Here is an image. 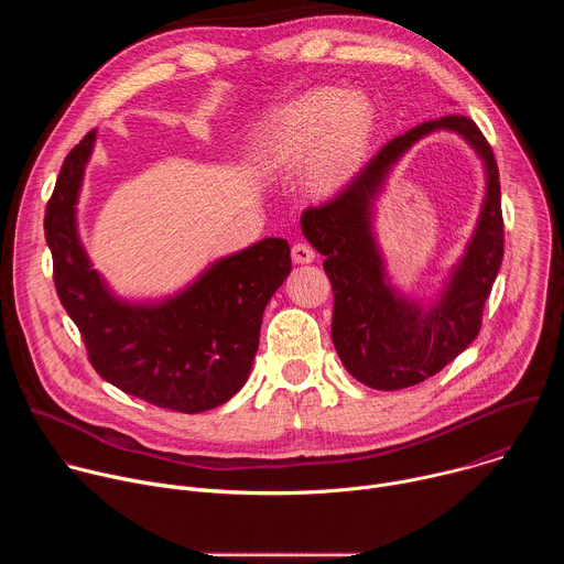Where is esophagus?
Returning a JSON list of instances; mask_svg holds the SVG:
<instances>
[{"instance_id": "esophagus-1", "label": "esophagus", "mask_w": 564, "mask_h": 564, "mask_svg": "<svg viewBox=\"0 0 564 564\" xmlns=\"http://www.w3.org/2000/svg\"><path fill=\"white\" fill-rule=\"evenodd\" d=\"M292 261L294 263H312L314 261V250L307 243H296L292 248Z\"/></svg>"}]
</instances>
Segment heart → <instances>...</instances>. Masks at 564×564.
Wrapping results in <instances>:
<instances>
[{"label": "heart", "instance_id": "b5f03b06", "mask_svg": "<svg viewBox=\"0 0 564 564\" xmlns=\"http://www.w3.org/2000/svg\"><path fill=\"white\" fill-rule=\"evenodd\" d=\"M375 129L372 105L357 94L307 91L274 109L257 129L250 153L268 174L307 170V185L333 198L357 174Z\"/></svg>", "mask_w": 564, "mask_h": 564}]
</instances>
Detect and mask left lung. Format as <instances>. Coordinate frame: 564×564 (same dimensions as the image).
<instances>
[{
  "label": "left lung",
  "instance_id": "left-lung-1",
  "mask_svg": "<svg viewBox=\"0 0 564 564\" xmlns=\"http://www.w3.org/2000/svg\"><path fill=\"white\" fill-rule=\"evenodd\" d=\"M459 132L486 163L488 192L469 246L429 308L391 288L371 231L373 200L395 160L424 134ZM303 236L324 254L333 283V344L346 370L375 390H401L437 375L477 337L505 257L496 155L466 116L422 122L386 142L333 200L301 214Z\"/></svg>",
  "mask_w": 564,
  "mask_h": 564
}]
</instances>
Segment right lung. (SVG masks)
I'll use <instances>...</instances> for the list:
<instances>
[{"label": "right lung", "instance_id": "right-lung-1", "mask_svg": "<svg viewBox=\"0 0 564 564\" xmlns=\"http://www.w3.org/2000/svg\"><path fill=\"white\" fill-rule=\"evenodd\" d=\"M96 144L89 131L64 158L44 234L57 296L96 372L158 409L203 413L231 399L259 350L263 310L290 274L285 238L218 259L194 283L155 303L118 299L77 234V196Z\"/></svg>", "mask_w": 564, "mask_h": 564}]
</instances>
